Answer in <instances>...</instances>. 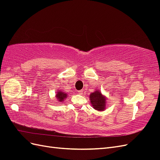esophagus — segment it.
Returning a JSON list of instances; mask_svg holds the SVG:
<instances>
[{"instance_id":"obj_1","label":"esophagus","mask_w":160,"mask_h":160,"mask_svg":"<svg viewBox=\"0 0 160 160\" xmlns=\"http://www.w3.org/2000/svg\"><path fill=\"white\" fill-rule=\"evenodd\" d=\"M83 91H82V90H80V91H77V93H78V94H79V95L83 94Z\"/></svg>"}]
</instances>
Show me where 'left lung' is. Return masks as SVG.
<instances>
[{"label": "left lung", "instance_id": "obj_1", "mask_svg": "<svg viewBox=\"0 0 160 160\" xmlns=\"http://www.w3.org/2000/svg\"><path fill=\"white\" fill-rule=\"evenodd\" d=\"M91 103L98 111H103L106 108V98L101 94L99 90H96L89 95Z\"/></svg>", "mask_w": 160, "mask_h": 160}]
</instances>
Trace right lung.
<instances>
[{
  "instance_id": "add662e5",
  "label": "right lung",
  "mask_w": 160,
  "mask_h": 160,
  "mask_svg": "<svg viewBox=\"0 0 160 160\" xmlns=\"http://www.w3.org/2000/svg\"><path fill=\"white\" fill-rule=\"evenodd\" d=\"M67 95L65 93V92H62L61 91H58V92L56 94V98L57 99V101H59V102H63L64 99L67 98Z\"/></svg>"
}]
</instances>
